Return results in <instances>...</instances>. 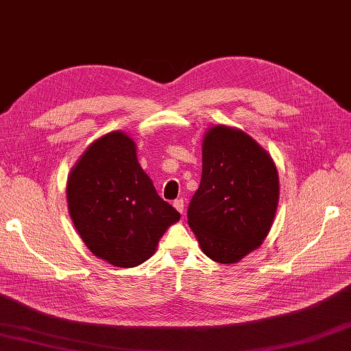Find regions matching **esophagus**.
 I'll use <instances>...</instances> for the list:
<instances>
[{
  "label": "esophagus",
  "mask_w": 351,
  "mask_h": 351,
  "mask_svg": "<svg viewBox=\"0 0 351 351\" xmlns=\"http://www.w3.org/2000/svg\"><path fill=\"white\" fill-rule=\"evenodd\" d=\"M173 206H175V209L178 210L179 214H182V213H184V208H185V205H184V200H182V199H176V200H173Z\"/></svg>",
  "instance_id": "esophagus-1"
}]
</instances>
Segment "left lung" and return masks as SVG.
Here are the masks:
<instances>
[{
	"label": "left lung",
	"instance_id": "8db88e82",
	"mask_svg": "<svg viewBox=\"0 0 351 351\" xmlns=\"http://www.w3.org/2000/svg\"><path fill=\"white\" fill-rule=\"evenodd\" d=\"M280 199L275 162L242 130L215 125L202 145V179L189 224L202 251L217 263H236L265 241Z\"/></svg>",
	"mask_w": 351,
	"mask_h": 351
}]
</instances>
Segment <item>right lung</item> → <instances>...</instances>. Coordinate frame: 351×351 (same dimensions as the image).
Here are the masks:
<instances>
[{"mask_svg": "<svg viewBox=\"0 0 351 351\" xmlns=\"http://www.w3.org/2000/svg\"><path fill=\"white\" fill-rule=\"evenodd\" d=\"M69 213L88 250L118 267L146 262L181 214L137 161L136 143L112 132L88 146L67 181Z\"/></svg>", "mask_w": 351, "mask_h": 351, "instance_id": "add662e5", "label": "right lung"}]
</instances>
